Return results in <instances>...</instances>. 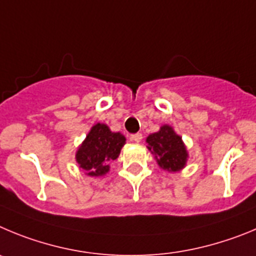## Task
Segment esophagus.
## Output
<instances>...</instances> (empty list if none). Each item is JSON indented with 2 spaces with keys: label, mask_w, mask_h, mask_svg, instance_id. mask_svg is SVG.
Wrapping results in <instances>:
<instances>
[{
  "label": "esophagus",
  "mask_w": 256,
  "mask_h": 256,
  "mask_svg": "<svg viewBox=\"0 0 256 256\" xmlns=\"http://www.w3.org/2000/svg\"><path fill=\"white\" fill-rule=\"evenodd\" d=\"M142 135L140 132L132 134V135H131V140H132V142H142Z\"/></svg>",
  "instance_id": "obj_1"
}]
</instances>
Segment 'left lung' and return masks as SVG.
Returning a JSON list of instances; mask_svg holds the SVG:
<instances>
[{
	"instance_id": "1",
	"label": "left lung",
	"mask_w": 256,
	"mask_h": 256,
	"mask_svg": "<svg viewBox=\"0 0 256 256\" xmlns=\"http://www.w3.org/2000/svg\"><path fill=\"white\" fill-rule=\"evenodd\" d=\"M146 142L148 149L156 156L158 164L170 172H176L185 166L188 152L181 136H178L171 126L164 125L156 134L149 135Z\"/></svg>"
}]
</instances>
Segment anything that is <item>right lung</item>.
I'll return each mask as SVG.
<instances>
[{
	"mask_svg": "<svg viewBox=\"0 0 256 256\" xmlns=\"http://www.w3.org/2000/svg\"><path fill=\"white\" fill-rule=\"evenodd\" d=\"M126 139L120 132H112L104 124H96L76 153V160L89 176H102L108 172L110 160L118 156Z\"/></svg>",
	"mask_w": 256,
	"mask_h": 256,
	"instance_id": "add662e5",
	"label": "right lung"
}]
</instances>
